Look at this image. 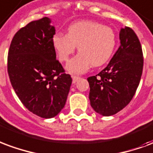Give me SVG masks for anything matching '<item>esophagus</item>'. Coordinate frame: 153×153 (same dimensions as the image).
Instances as JSON below:
<instances>
[{
	"label": "esophagus",
	"instance_id": "34e87169",
	"mask_svg": "<svg viewBox=\"0 0 153 153\" xmlns=\"http://www.w3.org/2000/svg\"><path fill=\"white\" fill-rule=\"evenodd\" d=\"M80 78L78 76H72V81H73V83H75V82L79 79Z\"/></svg>",
	"mask_w": 153,
	"mask_h": 153
}]
</instances>
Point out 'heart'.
<instances>
[{
  "mask_svg": "<svg viewBox=\"0 0 153 153\" xmlns=\"http://www.w3.org/2000/svg\"><path fill=\"white\" fill-rule=\"evenodd\" d=\"M79 45L80 53L68 62L66 70L82 74L92 66L108 62L116 45V36L109 27L93 21H80L69 26L67 34L58 32L53 37V46L62 62H67Z\"/></svg>",
  "mask_w": 153,
  "mask_h": 153,
  "instance_id": "obj_1",
  "label": "heart"
}]
</instances>
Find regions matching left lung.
<instances>
[{
  "label": "left lung",
  "mask_w": 153,
  "mask_h": 153,
  "mask_svg": "<svg viewBox=\"0 0 153 153\" xmlns=\"http://www.w3.org/2000/svg\"><path fill=\"white\" fill-rule=\"evenodd\" d=\"M121 45L106 67L89 77V100L95 111L111 116L131 102L143 72V52L138 36L125 27L119 33Z\"/></svg>",
  "instance_id": "1"
}]
</instances>
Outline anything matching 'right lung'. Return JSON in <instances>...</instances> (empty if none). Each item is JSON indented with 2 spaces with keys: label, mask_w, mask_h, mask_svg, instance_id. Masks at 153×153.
<instances>
[{
  "label": "right lung",
  "mask_w": 153,
  "mask_h": 153,
  "mask_svg": "<svg viewBox=\"0 0 153 153\" xmlns=\"http://www.w3.org/2000/svg\"><path fill=\"white\" fill-rule=\"evenodd\" d=\"M48 17L17 32L8 53V74L15 93L29 111L51 118L62 111L72 83L53 46L55 27Z\"/></svg>",
  "instance_id": "add662e5"
}]
</instances>
